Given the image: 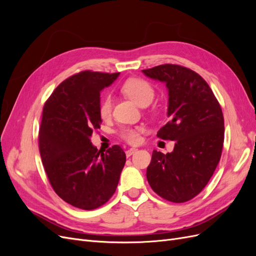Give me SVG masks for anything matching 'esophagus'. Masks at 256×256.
Masks as SVG:
<instances>
[{
  "label": "esophagus",
  "instance_id": "obj_1",
  "mask_svg": "<svg viewBox=\"0 0 256 256\" xmlns=\"http://www.w3.org/2000/svg\"><path fill=\"white\" fill-rule=\"evenodd\" d=\"M136 148H129V150H126V156L127 157H130L131 156V154H134V152H136Z\"/></svg>",
  "mask_w": 256,
  "mask_h": 256
}]
</instances>
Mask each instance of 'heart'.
<instances>
[{
  "instance_id": "obj_1",
  "label": "heart",
  "mask_w": 256,
  "mask_h": 256,
  "mask_svg": "<svg viewBox=\"0 0 256 256\" xmlns=\"http://www.w3.org/2000/svg\"><path fill=\"white\" fill-rule=\"evenodd\" d=\"M122 92L138 106H147L154 97V90L152 85L143 79H128L122 85ZM113 98L110 94L102 97L98 106V113L102 120L109 118L112 112ZM143 127H122L120 130V136L130 144H136L140 141V134L143 132Z\"/></svg>"
}]
</instances>
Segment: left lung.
Masks as SVG:
<instances>
[{
	"label": "left lung",
	"mask_w": 256,
	"mask_h": 256,
	"mask_svg": "<svg viewBox=\"0 0 256 256\" xmlns=\"http://www.w3.org/2000/svg\"><path fill=\"white\" fill-rule=\"evenodd\" d=\"M142 72L166 85L170 120L157 136L175 141L172 152H152L147 182L162 198L187 202L205 188L220 161L224 141L221 106L207 82L189 68L164 64Z\"/></svg>",
	"instance_id": "obj_1"
}]
</instances>
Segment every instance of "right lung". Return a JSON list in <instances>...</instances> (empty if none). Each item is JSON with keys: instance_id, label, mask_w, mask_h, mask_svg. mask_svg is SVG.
<instances>
[{"instance_id": "obj_1", "label": "right lung", "mask_w": 256, "mask_h": 256, "mask_svg": "<svg viewBox=\"0 0 256 256\" xmlns=\"http://www.w3.org/2000/svg\"><path fill=\"white\" fill-rule=\"evenodd\" d=\"M120 72L85 70L72 76L46 102L38 136L44 171L56 194L84 210L106 203L118 188L126 154L118 145L100 152L92 144L100 128V92Z\"/></svg>"}]
</instances>
